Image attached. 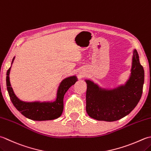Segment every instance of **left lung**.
<instances>
[{
  "mask_svg": "<svg viewBox=\"0 0 151 151\" xmlns=\"http://www.w3.org/2000/svg\"><path fill=\"white\" fill-rule=\"evenodd\" d=\"M86 112L97 120L113 122L133 111L142 96L144 69L139 63L136 50L134 51L132 75L124 86L113 90H103L86 81Z\"/></svg>",
  "mask_w": 151,
  "mask_h": 151,
  "instance_id": "left-lung-1",
  "label": "left lung"
}]
</instances>
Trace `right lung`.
<instances>
[{
    "instance_id": "obj_1",
    "label": "right lung",
    "mask_w": 151,
    "mask_h": 151,
    "mask_svg": "<svg viewBox=\"0 0 151 151\" xmlns=\"http://www.w3.org/2000/svg\"><path fill=\"white\" fill-rule=\"evenodd\" d=\"M14 58H13V63ZM10 67L6 73V86L9 96L15 107L23 116L33 120H49L60 117L63 110V97L65 93L72 85L77 81L75 76L64 79L61 82L58 91V96L54 102H32L27 103L20 101L15 95L11 87L10 78Z\"/></svg>"
}]
</instances>
